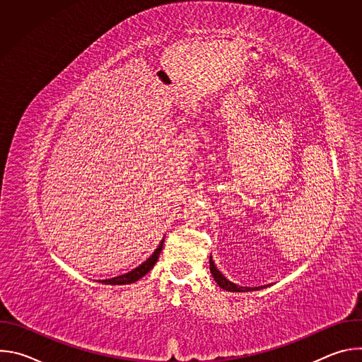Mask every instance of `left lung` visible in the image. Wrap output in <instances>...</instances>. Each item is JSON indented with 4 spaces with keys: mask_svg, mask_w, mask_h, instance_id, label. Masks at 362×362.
I'll return each mask as SVG.
<instances>
[{
    "mask_svg": "<svg viewBox=\"0 0 362 362\" xmlns=\"http://www.w3.org/2000/svg\"><path fill=\"white\" fill-rule=\"evenodd\" d=\"M209 267H211V272H212V275H214V278H215V281H216V284L221 286V288H223V289H226V291H230V292H243V291H252V288H246V286H239V285H236V284H233V282H230V281H228L222 274H221V271L215 267V262L212 261V257L209 259ZM253 289H259V288H253Z\"/></svg>",
    "mask_w": 362,
    "mask_h": 362,
    "instance_id": "1",
    "label": "left lung"
}]
</instances>
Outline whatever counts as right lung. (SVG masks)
Returning a JSON list of instances; mask_svg holds the SVG:
<instances>
[{"instance_id":"add662e5","label":"right lung","mask_w":362,"mask_h":362,"mask_svg":"<svg viewBox=\"0 0 362 362\" xmlns=\"http://www.w3.org/2000/svg\"><path fill=\"white\" fill-rule=\"evenodd\" d=\"M163 242L165 239L160 242L159 247L153 252V255L148 257V259L146 262H143L141 265H139L136 269L130 271L129 274H124V275H120V276H116V278H110V279H103L100 281L101 284H109V285H126V284H134L136 281H139L141 276H144L153 267L154 264L158 262L159 259V255L162 252V247H163Z\"/></svg>"}]
</instances>
